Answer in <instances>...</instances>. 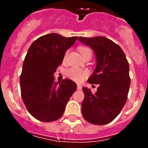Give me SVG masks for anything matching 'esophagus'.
<instances>
[{
    "label": "esophagus",
    "mask_w": 148,
    "mask_h": 148,
    "mask_svg": "<svg viewBox=\"0 0 148 148\" xmlns=\"http://www.w3.org/2000/svg\"><path fill=\"white\" fill-rule=\"evenodd\" d=\"M82 89V85L79 84H77V89H78V90H81Z\"/></svg>",
    "instance_id": "esophagus-1"
}]
</instances>
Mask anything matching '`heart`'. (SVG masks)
I'll list each match as a JSON object with an SVG mask.
<instances>
[{"mask_svg":"<svg viewBox=\"0 0 148 148\" xmlns=\"http://www.w3.org/2000/svg\"><path fill=\"white\" fill-rule=\"evenodd\" d=\"M80 53L84 57L87 56H91L92 55V51L90 48L86 47V46H80L79 48ZM68 52H66L64 56V60H65L67 56ZM66 75L70 79L77 82H81L85 78L88 76V71L86 70L83 69L78 68V67H71L66 70Z\"/></svg>","mask_w":148,"mask_h":148,"instance_id":"b5f03b06","label":"heart"}]
</instances>
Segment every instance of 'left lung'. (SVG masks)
<instances>
[{
	"label": "left lung",
	"instance_id": "8db88e82",
	"mask_svg": "<svg viewBox=\"0 0 148 148\" xmlns=\"http://www.w3.org/2000/svg\"><path fill=\"white\" fill-rule=\"evenodd\" d=\"M78 40L95 52L97 66L88 82L99 84L95 94L82 88V113L89 123L106 125L116 118L126 103L130 85L129 63L122 49L109 38L80 36Z\"/></svg>",
	"mask_w": 148,
	"mask_h": 148
}]
</instances>
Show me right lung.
<instances>
[{
  "instance_id": "right-lung-1",
  "label": "right lung",
  "mask_w": 148,
  "mask_h": 148,
  "mask_svg": "<svg viewBox=\"0 0 148 148\" xmlns=\"http://www.w3.org/2000/svg\"><path fill=\"white\" fill-rule=\"evenodd\" d=\"M77 36L49 34L39 37L28 49L20 77L21 97L28 112L41 122H53L64 112L66 104L77 90L74 82L54 81L53 74Z\"/></svg>"
}]
</instances>
